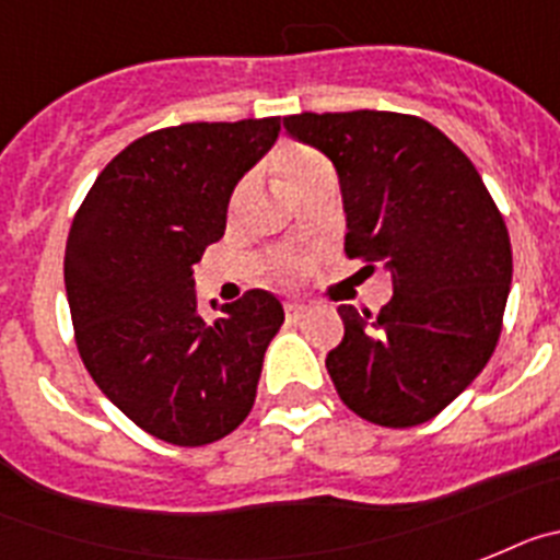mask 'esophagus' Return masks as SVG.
I'll use <instances>...</instances> for the list:
<instances>
[{
    "label": "esophagus",
    "instance_id": "esophagus-1",
    "mask_svg": "<svg viewBox=\"0 0 560 560\" xmlns=\"http://www.w3.org/2000/svg\"><path fill=\"white\" fill-rule=\"evenodd\" d=\"M284 315H287V320H299L307 315V307H304V304H299V301H290V304H284Z\"/></svg>",
    "mask_w": 560,
    "mask_h": 560
}]
</instances>
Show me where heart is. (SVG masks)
<instances>
[{"mask_svg": "<svg viewBox=\"0 0 560 560\" xmlns=\"http://www.w3.org/2000/svg\"><path fill=\"white\" fill-rule=\"evenodd\" d=\"M281 174H284L287 188L293 194H299L301 188H307L310 183L320 177H329L332 174V165L329 160L324 158L315 149H307V145H293V149H287L284 154L279 158ZM247 188H250V179H240V186L233 188L231 197V208H240L242 199H245ZM273 276L281 281H293L301 276V259H293V256H279L273 261Z\"/></svg>", "mask_w": 560, "mask_h": 560, "instance_id": "heart-1", "label": "heart"}]
</instances>
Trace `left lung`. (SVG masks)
I'll return each mask as SVG.
<instances>
[{
  "label": "left lung",
  "instance_id": "8db88e82",
  "mask_svg": "<svg viewBox=\"0 0 560 560\" xmlns=\"http://www.w3.org/2000/svg\"><path fill=\"white\" fill-rule=\"evenodd\" d=\"M284 129L338 168L349 259L392 270L381 313L340 304L327 372L354 415L383 428L434 420L488 366L508 307L513 250L476 165L402 112H301Z\"/></svg>",
  "mask_w": 560,
  "mask_h": 560
}]
</instances>
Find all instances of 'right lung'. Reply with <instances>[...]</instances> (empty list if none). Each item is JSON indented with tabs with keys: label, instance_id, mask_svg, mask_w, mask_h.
Instances as JSON below:
<instances>
[{
	"label": "right lung",
	"instance_id": "obj_1",
	"mask_svg": "<svg viewBox=\"0 0 560 560\" xmlns=\"http://www.w3.org/2000/svg\"><path fill=\"white\" fill-rule=\"evenodd\" d=\"M281 118L179 124L132 140L72 217L65 284L86 372L145 434L211 445L250 415L281 301L247 290L206 318L191 265L225 233L228 199Z\"/></svg>",
	"mask_w": 560,
	"mask_h": 560
}]
</instances>
